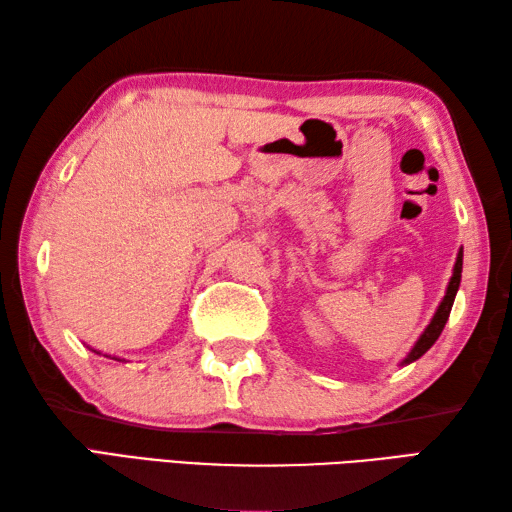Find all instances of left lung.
<instances>
[{
    "mask_svg": "<svg viewBox=\"0 0 512 512\" xmlns=\"http://www.w3.org/2000/svg\"><path fill=\"white\" fill-rule=\"evenodd\" d=\"M462 257H464V250L460 248V250H458V257H455L453 275H451V279H449L447 292H444V297H442V301H440V306H438L436 314H433L427 328H424V332L418 336V341L411 345V350L407 352V356L402 358L400 367H405V365H409V363H413V361H418V358H420L422 354H427V352L431 350V345L436 343L438 336L442 334L444 325H447V321H449L453 301H455V295H458V288H460V281H462Z\"/></svg>",
    "mask_w": 512,
    "mask_h": 512,
    "instance_id": "8db88e82",
    "label": "left lung"
}]
</instances>
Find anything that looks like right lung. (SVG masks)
I'll list each match as a JSON object with an SVG mask.
<instances>
[{
    "mask_svg": "<svg viewBox=\"0 0 512 512\" xmlns=\"http://www.w3.org/2000/svg\"><path fill=\"white\" fill-rule=\"evenodd\" d=\"M90 350H92V347H90ZM94 354H101L99 350H92ZM103 356H107V354H103ZM107 358H114V361H125V358H118V356H107Z\"/></svg>",
    "mask_w": 512,
    "mask_h": 512,
    "instance_id": "add662e5",
    "label": "right lung"
}]
</instances>
